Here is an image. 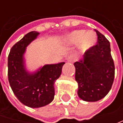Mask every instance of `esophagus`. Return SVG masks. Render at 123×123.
I'll return each mask as SVG.
<instances>
[{
  "label": "esophagus",
  "mask_w": 123,
  "mask_h": 123,
  "mask_svg": "<svg viewBox=\"0 0 123 123\" xmlns=\"http://www.w3.org/2000/svg\"><path fill=\"white\" fill-rule=\"evenodd\" d=\"M67 60L69 62H73L74 61V57L73 55H69L68 57H67Z\"/></svg>",
  "instance_id": "esophagus-1"
}]
</instances>
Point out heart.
<instances>
[{"mask_svg": "<svg viewBox=\"0 0 123 123\" xmlns=\"http://www.w3.org/2000/svg\"><path fill=\"white\" fill-rule=\"evenodd\" d=\"M96 35L93 31H87L85 33L83 30L74 31L69 36V40L73 43L80 42L81 49L83 50L92 47L96 42Z\"/></svg>", "mask_w": 123, "mask_h": 123, "instance_id": "heart-1", "label": "heart"}]
</instances>
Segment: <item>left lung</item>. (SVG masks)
Listing matches in <instances>:
<instances>
[{"label": "left lung", "instance_id": "obj_1", "mask_svg": "<svg viewBox=\"0 0 123 123\" xmlns=\"http://www.w3.org/2000/svg\"><path fill=\"white\" fill-rule=\"evenodd\" d=\"M94 31L97 44L88 49L83 58L74 64L79 97L89 102L99 101L106 96L111 90L115 74L110 42L99 31Z\"/></svg>", "mask_w": 123, "mask_h": 123}]
</instances>
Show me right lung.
Returning a JSON list of instances; mask_svg holds the SVG:
<instances>
[{
  "instance_id": "obj_1",
  "label": "right lung",
  "mask_w": 123,
  "mask_h": 123,
  "mask_svg": "<svg viewBox=\"0 0 123 123\" xmlns=\"http://www.w3.org/2000/svg\"><path fill=\"white\" fill-rule=\"evenodd\" d=\"M39 33L31 31L13 45L8 56V79L18 99L30 107H40L49 104L55 96V81L62 73L64 62L46 65L40 71L30 74L24 67L23 54L26 46Z\"/></svg>"
}]
</instances>
